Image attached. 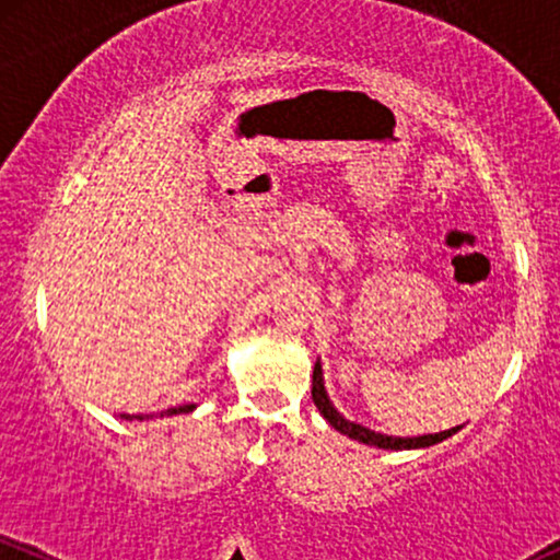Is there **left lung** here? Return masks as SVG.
<instances>
[{
	"label": "left lung",
	"mask_w": 560,
	"mask_h": 560,
	"mask_svg": "<svg viewBox=\"0 0 560 560\" xmlns=\"http://www.w3.org/2000/svg\"><path fill=\"white\" fill-rule=\"evenodd\" d=\"M313 404H316L318 411L324 415V420L329 422L331 428L346 433L348 439L361 441V444H370V446H380V450H420V446H433L439 441L450 439L452 433H457L459 428L444 430V433H430V435H417V439H393V435H383V433H374V430L364 428V425H355V422H348L346 417L340 415L335 407H331L327 390H324V380H322V364L316 361L313 366V388H311Z\"/></svg>",
	"instance_id": "obj_1"
}]
</instances>
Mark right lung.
<instances>
[{
    "instance_id": "obj_1",
    "label": "right lung",
    "mask_w": 560,
    "mask_h": 560,
    "mask_svg": "<svg viewBox=\"0 0 560 560\" xmlns=\"http://www.w3.org/2000/svg\"><path fill=\"white\" fill-rule=\"evenodd\" d=\"M190 409H194V404H186V407H175V409H167V411H164V415H183V411H190ZM138 420H143V415H140Z\"/></svg>"
}]
</instances>
